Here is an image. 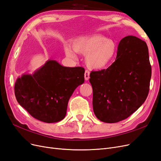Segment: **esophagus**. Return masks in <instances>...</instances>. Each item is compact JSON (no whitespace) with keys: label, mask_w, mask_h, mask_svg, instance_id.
I'll list each match as a JSON object with an SVG mask.
<instances>
[{"label":"esophagus","mask_w":161,"mask_h":161,"mask_svg":"<svg viewBox=\"0 0 161 161\" xmlns=\"http://www.w3.org/2000/svg\"><path fill=\"white\" fill-rule=\"evenodd\" d=\"M90 78V72L86 70L85 72V80H88Z\"/></svg>","instance_id":"esophagus-1"}]
</instances>
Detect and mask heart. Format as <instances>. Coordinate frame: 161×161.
Segmentation results:
<instances>
[{
    "mask_svg": "<svg viewBox=\"0 0 161 161\" xmlns=\"http://www.w3.org/2000/svg\"><path fill=\"white\" fill-rule=\"evenodd\" d=\"M71 47L66 46L64 51L68 57L75 58L76 53L85 55V63L88 68L101 70L113 62L118 46L115 41L102 35L79 37L74 41Z\"/></svg>",
    "mask_w": 161,
    "mask_h": 161,
    "instance_id": "1",
    "label": "heart"
}]
</instances>
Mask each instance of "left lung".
Returning <instances> with one entry per match:
<instances>
[{
	"label": "left lung",
	"mask_w": 161,
	"mask_h": 161,
	"mask_svg": "<svg viewBox=\"0 0 161 161\" xmlns=\"http://www.w3.org/2000/svg\"><path fill=\"white\" fill-rule=\"evenodd\" d=\"M93 110L104 123L128 118L145 101L151 78L148 49L145 41L127 36L118 46L115 61L106 70L92 71Z\"/></svg>",
	"instance_id": "8db88e82"
}]
</instances>
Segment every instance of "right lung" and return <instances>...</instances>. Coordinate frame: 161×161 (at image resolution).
<instances>
[{
	"instance_id": "add662e5",
	"label": "right lung",
	"mask_w": 161,
	"mask_h": 161,
	"mask_svg": "<svg viewBox=\"0 0 161 161\" xmlns=\"http://www.w3.org/2000/svg\"><path fill=\"white\" fill-rule=\"evenodd\" d=\"M82 67H66L48 60L32 75L24 74L15 82L16 100L32 116L47 123L66 116L73 92L85 81Z\"/></svg>"
}]
</instances>
